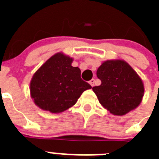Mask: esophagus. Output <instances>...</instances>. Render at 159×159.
<instances>
[{
  "instance_id": "esophagus-1",
  "label": "esophagus",
  "mask_w": 159,
  "mask_h": 159,
  "mask_svg": "<svg viewBox=\"0 0 159 159\" xmlns=\"http://www.w3.org/2000/svg\"><path fill=\"white\" fill-rule=\"evenodd\" d=\"M89 84H91V86L94 87V85H95V80H94V79L91 80L89 81Z\"/></svg>"
}]
</instances>
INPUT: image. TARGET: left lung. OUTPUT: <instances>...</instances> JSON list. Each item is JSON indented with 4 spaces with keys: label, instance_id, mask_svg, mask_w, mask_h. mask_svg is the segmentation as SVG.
<instances>
[{
    "label": "left lung",
    "instance_id": "obj_1",
    "mask_svg": "<svg viewBox=\"0 0 159 159\" xmlns=\"http://www.w3.org/2000/svg\"><path fill=\"white\" fill-rule=\"evenodd\" d=\"M96 75L101 84L92 90L99 103L112 115L124 116L141 103L144 84L125 60H106L97 69Z\"/></svg>",
    "mask_w": 159,
    "mask_h": 159
}]
</instances>
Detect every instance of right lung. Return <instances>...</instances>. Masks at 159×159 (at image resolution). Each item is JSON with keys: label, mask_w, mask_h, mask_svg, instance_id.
Segmentation results:
<instances>
[{"label": "right lung", "mask_w": 159, "mask_h": 159, "mask_svg": "<svg viewBox=\"0 0 159 159\" xmlns=\"http://www.w3.org/2000/svg\"><path fill=\"white\" fill-rule=\"evenodd\" d=\"M73 58L63 52L53 55L32 75L30 95L43 111L60 113L75 104L84 91L91 89L81 79V71L72 67Z\"/></svg>", "instance_id": "right-lung-1"}]
</instances>
